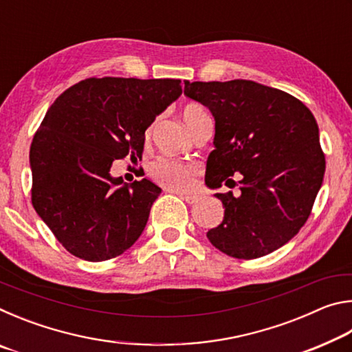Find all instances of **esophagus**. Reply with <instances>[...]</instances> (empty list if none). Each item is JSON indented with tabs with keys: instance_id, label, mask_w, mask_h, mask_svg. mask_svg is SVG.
<instances>
[{
	"instance_id": "obj_1",
	"label": "esophagus",
	"mask_w": 352,
	"mask_h": 352,
	"mask_svg": "<svg viewBox=\"0 0 352 352\" xmlns=\"http://www.w3.org/2000/svg\"><path fill=\"white\" fill-rule=\"evenodd\" d=\"M180 197L186 201V204H189V205H194V204H197V201L200 200L197 195H186V194H180Z\"/></svg>"
}]
</instances>
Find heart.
<instances>
[{
	"label": "heart",
	"instance_id": "b5f03b06",
	"mask_svg": "<svg viewBox=\"0 0 352 352\" xmlns=\"http://www.w3.org/2000/svg\"><path fill=\"white\" fill-rule=\"evenodd\" d=\"M183 121L188 124L190 130L197 126L201 118L206 116L200 105L189 104L182 111ZM148 172L155 182L170 190H188L194 183V168L186 163L177 162V160L160 157L155 160L148 168Z\"/></svg>",
	"mask_w": 352,
	"mask_h": 352
}]
</instances>
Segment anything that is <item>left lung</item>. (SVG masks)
<instances>
[{"label": "left lung", "instance_id": "1", "mask_svg": "<svg viewBox=\"0 0 352 352\" xmlns=\"http://www.w3.org/2000/svg\"><path fill=\"white\" fill-rule=\"evenodd\" d=\"M184 94L214 118L206 186L239 178L241 194H216L222 223L206 236L220 252L254 259L287 243L311 216L324 155L312 111L292 94L253 80L184 82Z\"/></svg>", "mask_w": 352, "mask_h": 352}]
</instances>
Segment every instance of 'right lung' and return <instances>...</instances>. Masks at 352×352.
<instances>
[{"instance_id": "obj_1", "label": "right lung", "mask_w": 352, "mask_h": 352, "mask_svg": "<svg viewBox=\"0 0 352 352\" xmlns=\"http://www.w3.org/2000/svg\"><path fill=\"white\" fill-rule=\"evenodd\" d=\"M180 94L178 79L91 77L46 111L29 152L32 205L71 254L100 262L138 241L162 189L124 183L111 164L141 158L147 127Z\"/></svg>"}]
</instances>
